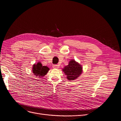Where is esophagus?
<instances>
[{"label": "esophagus", "mask_w": 121, "mask_h": 121, "mask_svg": "<svg viewBox=\"0 0 121 121\" xmlns=\"http://www.w3.org/2000/svg\"><path fill=\"white\" fill-rule=\"evenodd\" d=\"M53 67L54 68H58L59 67V65H58L56 64V65H53Z\"/></svg>", "instance_id": "esophagus-1"}]
</instances>
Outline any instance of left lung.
<instances>
[{
  "label": "left lung",
  "instance_id": "8db88e82",
  "mask_svg": "<svg viewBox=\"0 0 121 121\" xmlns=\"http://www.w3.org/2000/svg\"><path fill=\"white\" fill-rule=\"evenodd\" d=\"M82 67L75 60H71L69 64L63 69L65 74L67 75L68 80H74L79 76L82 73Z\"/></svg>",
  "mask_w": 121,
  "mask_h": 121
}]
</instances>
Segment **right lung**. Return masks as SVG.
Wrapping results in <instances>:
<instances>
[{"label": "right lung", "mask_w": 121, "mask_h": 121, "mask_svg": "<svg viewBox=\"0 0 121 121\" xmlns=\"http://www.w3.org/2000/svg\"><path fill=\"white\" fill-rule=\"evenodd\" d=\"M49 68L46 66H42L40 62L37 64H34L33 67V72L34 74L38 77H42L45 76L48 72Z\"/></svg>", "instance_id": "add662e5"}]
</instances>
